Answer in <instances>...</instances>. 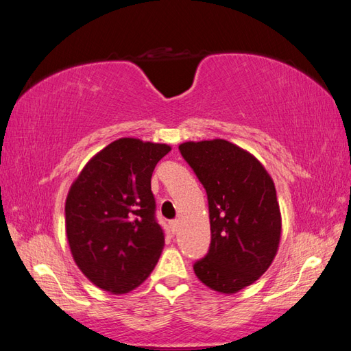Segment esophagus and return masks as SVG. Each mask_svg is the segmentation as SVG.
I'll return each mask as SVG.
<instances>
[{
    "instance_id": "1",
    "label": "esophagus",
    "mask_w": 351,
    "mask_h": 351,
    "mask_svg": "<svg viewBox=\"0 0 351 351\" xmlns=\"http://www.w3.org/2000/svg\"><path fill=\"white\" fill-rule=\"evenodd\" d=\"M169 228H171L173 234H176L177 230H178V219H173L171 222H169Z\"/></svg>"
}]
</instances>
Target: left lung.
I'll use <instances>...</instances> for the list:
<instances>
[{
	"instance_id": "left-lung-1",
	"label": "left lung",
	"mask_w": 351,
	"mask_h": 351,
	"mask_svg": "<svg viewBox=\"0 0 351 351\" xmlns=\"http://www.w3.org/2000/svg\"><path fill=\"white\" fill-rule=\"evenodd\" d=\"M184 161L206 190L210 244L193 263L196 277L219 293H237L269 268L281 237L272 178L256 158L227 141L186 142Z\"/></svg>"
}]
</instances>
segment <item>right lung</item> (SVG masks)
Returning a JSON list of instances; mask_svg holds the SVG:
<instances>
[{
  "instance_id": "1",
  "label": "right lung",
  "mask_w": 351,
  "mask_h": 351,
  "mask_svg": "<svg viewBox=\"0 0 351 351\" xmlns=\"http://www.w3.org/2000/svg\"><path fill=\"white\" fill-rule=\"evenodd\" d=\"M171 151L124 137L95 155L66 200L70 250L99 289L123 294L139 287L161 256L165 232L151 190L155 165Z\"/></svg>"
}]
</instances>
